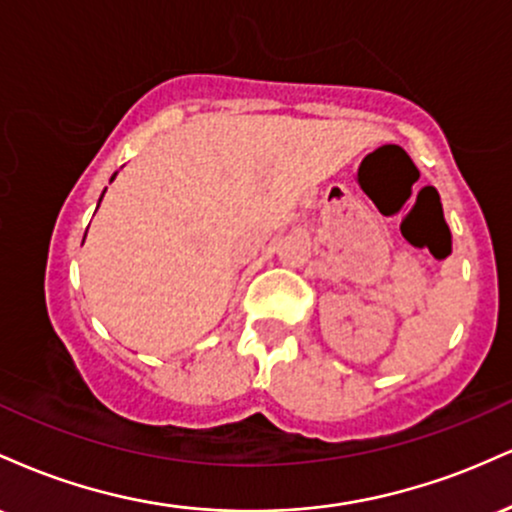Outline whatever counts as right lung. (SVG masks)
Instances as JSON below:
<instances>
[{"instance_id":"add662e5","label":"right lung","mask_w":512,"mask_h":512,"mask_svg":"<svg viewBox=\"0 0 512 512\" xmlns=\"http://www.w3.org/2000/svg\"><path fill=\"white\" fill-rule=\"evenodd\" d=\"M115 175H117V173H115ZM115 175H113V178H110V182L115 180ZM103 195H105V190H103ZM103 195H101V199H103ZM101 199H98V207H101Z\"/></svg>"}]
</instances>
